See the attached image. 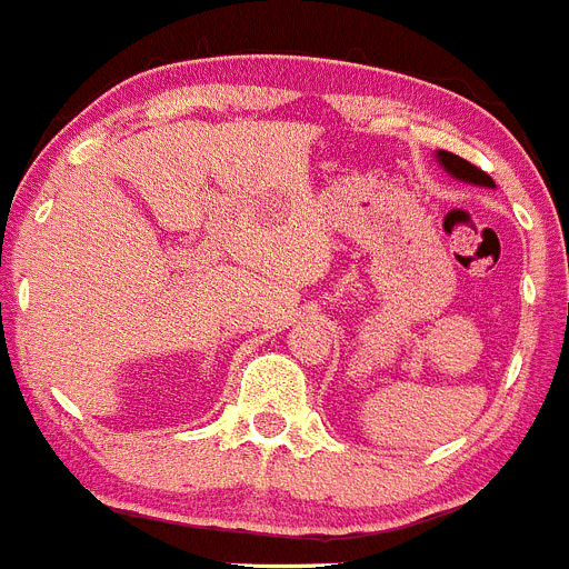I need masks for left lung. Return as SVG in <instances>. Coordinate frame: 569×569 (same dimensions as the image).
<instances>
[{"label": "left lung", "mask_w": 569, "mask_h": 569, "mask_svg": "<svg viewBox=\"0 0 569 569\" xmlns=\"http://www.w3.org/2000/svg\"><path fill=\"white\" fill-rule=\"evenodd\" d=\"M436 159H439L441 168L453 176V179H459V182L479 184V188H496V182H492L485 170H479L476 164H470L467 159H461V156L450 153V150H436Z\"/></svg>", "instance_id": "8db88e82"}]
</instances>
